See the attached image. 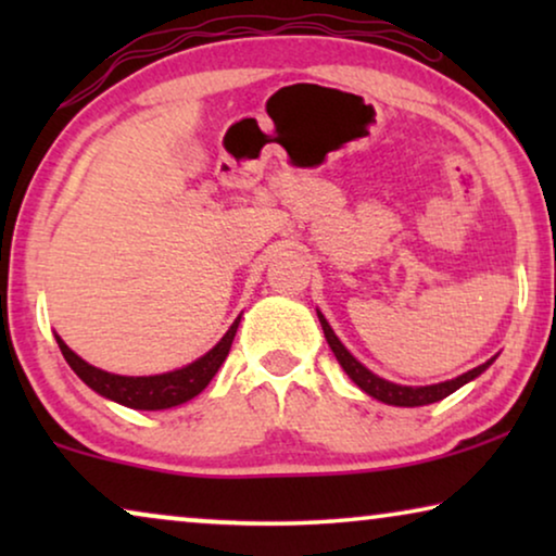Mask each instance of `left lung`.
<instances>
[{"mask_svg":"<svg viewBox=\"0 0 556 556\" xmlns=\"http://www.w3.org/2000/svg\"><path fill=\"white\" fill-rule=\"evenodd\" d=\"M318 314V321H321V329H324V337L329 341L333 356H337V362L341 364V369L346 371L349 379L369 394V397H375L379 402H384V405H394V407H422V405H432V402H440L447 394H453L455 390H460L463 384H468L470 379H476L478 375H483L485 369L491 367L493 359H489L481 367L466 371V375L455 377V379H447V382H440V384H428V387H402V384H394V382H387V379L377 377L375 371H369L367 367L359 359H354L352 354H349V349L341 344L337 333L326 321L321 311H316Z\"/></svg>","mask_w":556,"mask_h":556,"instance_id":"1","label":"left lung"}]
</instances>
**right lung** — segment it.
Returning a JSON list of instances; mask_svg holds the SVG:
<instances>
[{
    "instance_id": "1",
    "label": "right lung",
    "mask_w": 556,
    "mask_h": 556,
    "mask_svg": "<svg viewBox=\"0 0 556 556\" xmlns=\"http://www.w3.org/2000/svg\"><path fill=\"white\" fill-rule=\"evenodd\" d=\"M238 324H240V316L235 318V324L227 329L225 337L197 362L187 364V367L181 369L166 371V375H154V377L111 375V371H103L93 367V364L83 362L73 349H67L63 339L60 337L55 339H58L60 352L65 356V362L71 364V369L90 387V390L101 394V397L113 400L118 402V405L131 407V409H169V407L181 405V402L197 397V394L210 384V379L217 375V369L223 367L227 354H230L232 339L235 333H238Z\"/></svg>"
}]
</instances>
